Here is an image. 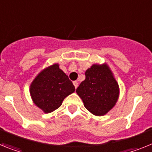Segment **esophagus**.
<instances>
[{
	"label": "esophagus",
	"instance_id": "34e87169",
	"mask_svg": "<svg viewBox=\"0 0 152 152\" xmlns=\"http://www.w3.org/2000/svg\"><path fill=\"white\" fill-rule=\"evenodd\" d=\"M73 84L74 86H75V88H77V86H78V83H77V81H76V80H75V81H73Z\"/></svg>",
	"mask_w": 152,
	"mask_h": 152
}]
</instances>
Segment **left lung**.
<instances>
[{"label": "left lung", "instance_id": "left-lung-1", "mask_svg": "<svg viewBox=\"0 0 152 152\" xmlns=\"http://www.w3.org/2000/svg\"><path fill=\"white\" fill-rule=\"evenodd\" d=\"M85 76L76 92L88 111L95 116H104L119 99V84L106 63L94 64L87 69Z\"/></svg>", "mask_w": 152, "mask_h": 152}]
</instances>
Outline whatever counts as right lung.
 <instances>
[{
	"label": "right lung",
	"mask_w": 152,
	"mask_h": 152,
	"mask_svg": "<svg viewBox=\"0 0 152 152\" xmlns=\"http://www.w3.org/2000/svg\"><path fill=\"white\" fill-rule=\"evenodd\" d=\"M75 91V86L58 63L42 70L29 87L33 102L45 113L56 110Z\"/></svg>",
	"instance_id": "obj_1"
}]
</instances>
